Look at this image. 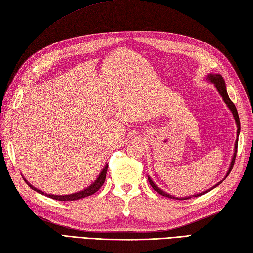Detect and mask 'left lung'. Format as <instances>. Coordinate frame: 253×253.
Returning <instances> with one entry per match:
<instances>
[{
    "label": "left lung",
    "mask_w": 253,
    "mask_h": 253,
    "mask_svg": "<svg viewBox=\"0 0 253 253\" xmlns=\"http://www.w3.org/2000/svg\"><path fill=\"white\" fill-rule=\"evenodd\" d=\"M206 80L209 82V83H212L214 85V87L216 88V90H218V92L220 93V96L222 97L223 101L225 102V104L227 105L228 110L231 111L232 114H233V117L235 120V123H236V126H237V139L236 141H235V146H234V154H233V157H232V162L230 164V167H228V170L227 172L225 174L224 179H222L220 182H218L215 185L211 186L210 189L204 191L202 193H198V194H194V195H190V196H185V197H177V196H173V195H170V194L166 193L165 191L161 190L160 187H158L155 183L154 181L151 179L150 175H148V179H149V182L151 186L153 187V189L158 193L161 194L162 196H165V197H168V198H173V199H179V201H183V199H189V198H192V197H197V196H201V195H204L205 193H208L209 191L213 190L215 186H218L219 184H221L223 181H224L226 179V177L228 174H230V172L232 171L233 169V166H234V163H235V158H236V153H237V145H238V137H239V132H240V122H239V116H238V112H237V109L236 107H235V104L232 102V100L230 99V97H228L227 95V91H226V86H225V81L224 79L222 78V75L219 74V73H209L206 75Z\"/></svg>",
    "instance_id": "left-lung-1"
}]
</instances>
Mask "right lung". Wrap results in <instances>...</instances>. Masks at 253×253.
<instances>
[{"instance_id": "add662e5", "label": "right lung", "mask_w": 253, "mask_h": 253, "mask_svg": "<svg viewBox=\"0 0 253 253\" xmlns=\"http://www.w3.org/2000/svg\"><path fill=\"white\" fill-rule=\"evenodd\" d=\"M107 171H108V164H105L104 167L101 169V171H100V173L98 174L97 179L93 181L90 185H88L86 189H84V190L75 192V193H72V194H67V195H55V194H47L43 191L37 189V187H34L31 183H29V182L25 179V177H22V178H23V180L26 181V183L29 186H30L33 191L38 192L40 194H43V195H45L47 197L56 199V201H61V202H64V201H78V199L90 196V195H92V194H95L100 189V187L103 185L104 181H105V175H107Z\"/></svg>"}]
</instances>
